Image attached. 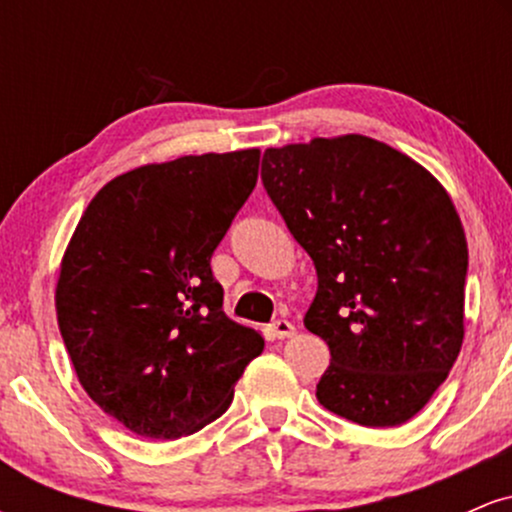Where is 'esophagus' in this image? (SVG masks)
Wrapping results in <instances>:
<instances>
[{
	"label": "esophagus",
	"instance_id": "34e87169",
	"mask_svg": "<svg viewBox=\"0 0 512 512\" xmlns=\"http://www.w3.org/2000/svg\"><path fill=\"white\" fill-rule=\"evenodd\" d=\"M269 332H272L274 339L296 337V327H293L289 320H274L272 325H269Z\"/></svg>",
	"mask_w": 512,
	"mask_h": 512
}]
</instances>
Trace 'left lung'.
Segmentation results:
<instances>
[{
  "mask_svg": "<svg viewBox=\"0 0 512 512\" xmlns=\"http://www.w3.org/2000/svg\"><path fill=\"white\" fill-rule=\"evenodd\" d=\"M262 182L315 264L303 322L332 354L320 404L370 428L409 421L464 339L469 252L448 190L363 134L267 149Z\"/></svg>",
  "mask_w": 512,
  "mask_h": 512,
  "instance_id": "8db88e82",
  "label": "left lung"
}]
</instances>
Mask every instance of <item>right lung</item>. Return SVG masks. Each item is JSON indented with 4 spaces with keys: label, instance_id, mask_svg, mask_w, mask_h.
<instances>
[{
    "label": "right lung",
    "instance_id": "obj_1",
    "mask_svg": "<svg viewBox=\"0 0 512 512\" xmlns=\"http://www.w3.org/2000/svg\"><path fill=\"white\" fill-rule=\"evenodd\" d=\"M260 149L117 175L64 250L55 308L81 387L132 433L175 440L231 407L264 337L223 313L211 255L255 190Z\"/></svg>",
    "mask_w": 512,
    "mask_h": 512
}]
</instances>
